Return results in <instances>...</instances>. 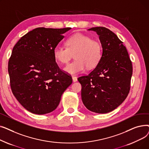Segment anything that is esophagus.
Returning <instances> with one entry per match:
<instances>
[{
    "label": "esophagus",
    "mask_w": 149,
    "mask_h": 149,
    "mask_svg": "<svg viewBox=\"0 0 149 149\" xmlns=\"http://www.w3.org/2000/svg\"><path fill=\"white\" fill-rule=\"evenodd\" d=\"M72 81H73V82H76V81H77V78L76 77L72 76Z\"/></svg>",
    "instance_id": "obj_1"
}]
</instances>
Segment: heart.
Returning <instances> with one entry per match:
<instances>
[{
  "mask_svg": "<svg viewBox=\"0 0 149 149\" xmlns=\"http://www.w3.org/2000/svg\"><path fill=\"white\" fill-rule=\"evenodd\" d=\"M66 45L67 48L57 46L53 51L54 58L62 64L67 63L75 54V60L64 68L66 73L75 75L83 72L86 67L92 69L98 64L102 55V46L98 41L77 33L68 39Z\"/></svg>",
  "mask_w": 149,
  "mask_h": 149,
  "instance_id": "b5f03b06",
  "label": "heart"
}]
</instances>
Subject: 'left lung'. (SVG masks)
Returning a JSON list of instances; mask_svg holds the SVG:
<instances>
[{
  "mask_svg": "<svg viewBox=\"0 0 149 149\" xmlns=\"http://www.w3.org/2000/svg\"><path fill=\"white\" fill-rule=\"evenodd\" d=\"M99 36L103 52L96 68L88 75L78 78L81 85L83 103L88 110L106 113L118 107L130 91L132 65L123 42L105 27H93Z\"/></svg>",
  "mask_w": 149,
  "mask_h": 149,
  "instance_id": "left-lung-1",
  "label": "left lung"
}]
</instances>
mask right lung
Segmentation results:
<instances>
[{
  "label": "right lung",
  "mask_w": 149,
  "mask_h": 149,
  "mask_svg": "<svg viewBox=\"0 0 149 149\" xmlns=\"http://www.w3.org/2000/svg\"><path fill=\"white\" fill-rule=\"evenodd\" d=\"M70 29L37 28L14 46L8 68L11 88L20 104L31 113L43 115L54 111L72 83L53 54L63 34Z\"/></svg>",
  "instance_id": "right-lung-1"
}]
</instances>
